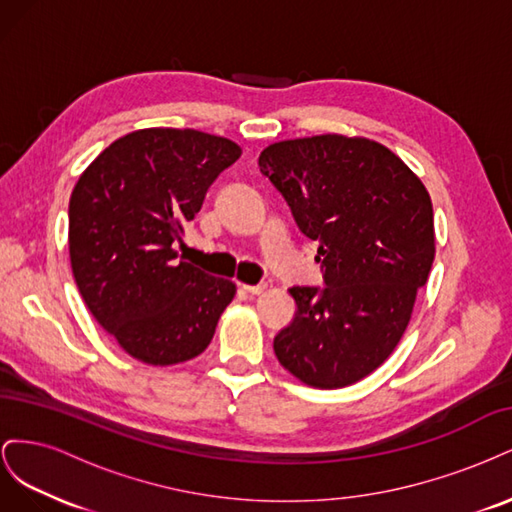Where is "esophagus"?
Instances as JSON below:
<instances>
[{"label":"esophagus","instance_id":"1","mask_svg":"<svg viewBox=\"0 0 512 512\" xmlns=\"http://www.w3.org/2000/svg\"><path fill=\"white\" fill-rule=\"evenodd\" d=\"M241 288L245 290V292H250V294H262L267 290V284H241Z\"/></svg>","mask_w":512,"mask_h":512}]
</instances>
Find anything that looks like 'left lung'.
<instances>
[{
  "label": "left lung",
  "instance_id": "left-lung-1",
  "mask_svg": "<svg viewBox=\"0 0 512 512\" xmlns=\"http://www.w3.org/2000/svg\"><path fill=\"white\" fill-rule=\"evenodd\" d=\"M258 166L318 241L324 277V288L288 290L297 314L273 339L277 361L316 389L359 382L389 359L429 277V192L391 149L363 136L273 143Z\"/></svg>",
  "mask_w": 512,
  "mask_h": 512
}]
</instances>
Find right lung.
<instances>
[{
  "mask_svg": "<svg viewBox=\"0 0 512 512\" xmlns=\"http://www.w3.org/2000/svg\"><path fill=\"white\" fill-rule=\"evenodd\" d=\"M241 147L198 130L147 128L117 138L70 196L74 282L100 327L134 359L177 365L203 352L237 286L173 250L209 185Z\"/></svg>",
  "mask_w": 512,
  "mask_h": 512,
  "instance_id": "right-lung-1",
  "label": "right lung"
}]
</instances>
